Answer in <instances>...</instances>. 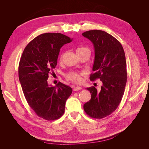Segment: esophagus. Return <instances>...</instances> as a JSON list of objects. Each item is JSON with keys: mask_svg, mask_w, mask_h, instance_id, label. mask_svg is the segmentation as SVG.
<instances>
[{"mask_svg": "<svg viewBox=\"0 0 149 149\" xmlns=\"http://www.w3.org/2000/svg\"><path fill=\"white\" fill-rule=\"evenodd\" d=\"M82 89V88L80 87V86H76L73 88V91H78V90H81Z\"/></svg>", "mask_w": 149, "mask_h": 149, "instance_id": "34e87169", "label": "esophagus"}]
</instances>
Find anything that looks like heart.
I'll use <instances>...</instances> for the list:
<instances>
[{
	"label": "heart",
	"mask_w": 149,
	"mask_h": 149,
	"mask_svg": "<svg viewBox=\"0 0 149 149\" xmlns=\"http://www.w3.org/2000/svg\"><path fill=\"white\" fill-rule=\"evenodd\" d=\"M83 49H86V48H79L77 49L76 52L78 50H81ZM83 73H78V72H74L72 71L66 74V78L69 79L71 81H73L76 83H79L81 82V76H83Z\"/></svg>",
	"instance_id": "heart-1"
}]
</instances>
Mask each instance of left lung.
Returning a JSON list of instances; mask_svg holds the SVG:
<instances>
[{
	"mask_svg": "<svg viewBox=\"0 0 149 149\" xmlns=\"http://www.w3.org/2000/svg\"><path fill=\"white\" fill-rule=\"evenodd\" d=\"M82 35L93 43L95 53L90 80L100 79L102 83L100 91L94 86L86 88L91 98L83 108L91 118L102 119L117 109L124 93L127 82L125 53L118 40L104 31L89 30Z\"/></svg>",
	"mask_w": 149,
	"mask_h": 149,
	"instance_id": "left-lung-1",
	"label": "left lung"
}]
</instances>
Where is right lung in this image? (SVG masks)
I'll return each instance as SVG.
<instances>
[{
  "mask_svg": "<svg viewBox=\"0 0 149 149\" xmlns=\"http://www.w3.org/2000/svg\"><path fill=\"white\" fill-rule=\"evenodd\" d=\"M73 38L60 33L37 36L26 45L20 58L19 78L29 105L40 118L47 120L59 119L64 114L70 86L60 82L48 84V74L57 65L60 48Z\"/></svg>",
  "mask_w": 149,
  "mask_h": 149,
  "instance_id": "1",
  "label": "right lung"
}]
</instances>
